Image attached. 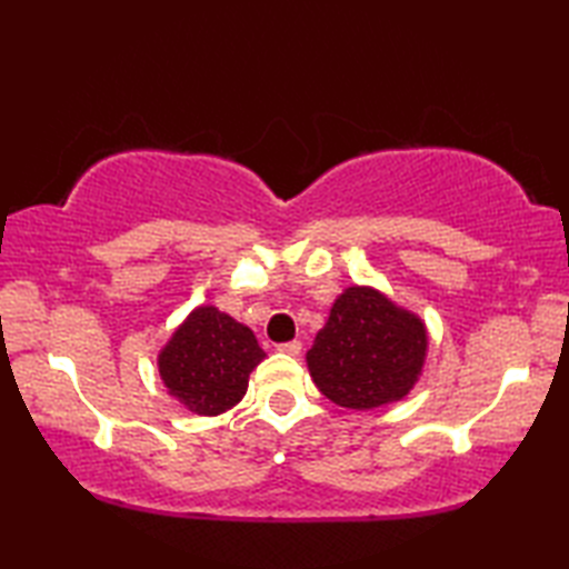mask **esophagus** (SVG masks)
Returning a JSON list of instances; mask_svg holds the SVG:
<instances>
[{
	"instance_id": "obj_1",
	"label": "esophagus",
	"mask_w": 569,
	"mask_h": 569,
	"mask_svg": "<svg viewBox=\"0 0 569 569\" xmlns=\"http://www.w3.org/2000/svg\"><path fill=\"white\" fill-rule=\"evenodd\" d=\"M300 349H303V345H300L298 340H293V342H283V345H278V352H283V355H291V357H298V355H300Z\"/></svg>"
}]
</instances>
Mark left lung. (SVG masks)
Listing matches in <instances>:
<instances>
[{
    "instance_id": "left-lung-1",
    "label": "left lung",
    "mask_w": 569,
    "mask_h": 569,
    "mask_svg": "<svg viewBox=\"0 0 569 569\" xmlns=\"http://www.w3.org/2000/svg\"><path fill=\"white\" fill-rule=\"evenodd\" d=\"M426 357V320L379 288L355 283L335 298L306 361L325 398L371 410L403 401L422 377Z\"/></svg>"
}]
</instances>
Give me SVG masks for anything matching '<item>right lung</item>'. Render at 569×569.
Returning a JSON list of instances; mask_svg holds the SVG:
<instances>
[{"label":"right lung","instance_id":"obj_1","mask_svg":"<svg viewBox=\"0 0 569 569\" xmlns=\"http://www.w3.org/2000/svg\"><path fill=\"white\" fill-rule=\"evenodd\" d=\"M266 357L247 325L214 306H198L161 347L159 377L168 396L196 416H220L249 389Z\"/></svg>","mask_w":569,"mask_h":569}]
</instances>
